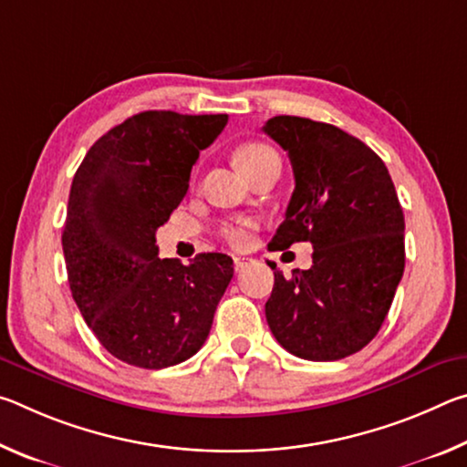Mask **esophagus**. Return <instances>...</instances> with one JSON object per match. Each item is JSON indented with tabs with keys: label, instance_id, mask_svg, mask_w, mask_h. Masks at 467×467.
I'll return each mask as SVG.
<instances>
[{
	"label": "esophagus",
	"instance_id": "esophagus-1",
	"mask_svg": "<svg viewBox=\"0 0 467 467\" xmlns=\"http://www.w3.org/2000/svg\"><path fill=\"white\" fill-rule=\"evenodd\" d=\"M251 262H253L251 257H241V255H236V257H234V270H236V272H243L244 267H247Z\"/></svg>",
	"mask_w": 467,
	"mask_h": 467
}]
</instances>
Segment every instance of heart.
<instances>
[{
	"label": "heart",
	"mask_w": 467,
	"mask_h": 467,
	"mask_svg": "<svg viewBox=\"0 0 467 467\" xmlns=\"http://www.w3.org/2000/svg\"><path fill=\"white\" fill-rule=\"evenodd\" d=\"M270 158H275V152L265 144H257V141H253V144H244L239 150H236V162H239V167L247 172L255 171L259 164H264L265 161H270ZM255 228V220L253 218H234V220H228L223 226H220V236L231 244V247H244V244L249 243V233Z\"/></svg>",
	"instance_id": "obj_1"
}]
</instances>
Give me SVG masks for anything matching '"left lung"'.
<instances>
[{"instance_id": "8db88e82", "label": "left lung", "mask_w": 467, "mask_h": 467, "mask_svg": "<svg viewBox=\"0 0 467 467\" xmlns=\"http://www.w3.org/2000/svg\"><path fill=\"white\" fill-rule=\"evenodd\" d=\"M264 131L286 150L295 192L274 249L313 244V265L275 270L265 319L305 360H339L381 329L406 265L404 212L385 162L336 125L278 115Z\"/></svg>"}]
</instances>
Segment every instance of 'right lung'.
<instances>
[{"label": "right lung", "mask_w": 467, "mask_h": 467, "mask_svg": "<svg viewBox=\"0 0 467 467\" xmlns=\"http://www.w3.org/2000/svg\"><path fill=\"white\" fill-rule=\"evenodd\" d=\"M228 115L144 110L94 141L69 189L61 244L84 321L115 358L179 365L203 346L233 278L224 253L161 259L158 226L187 193L200 150Z\"/></svg>", "instance_id": "1"}]
</instances>
